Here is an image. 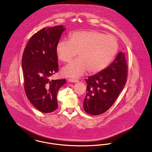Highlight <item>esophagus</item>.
<instances>
[{"instance_id":"obj_1","label":"esophagus","mask_w":152,"mask_h":152,"mask_svg":"<svg viewBox=\"0 0 152 152\" xmlns=\"http://www.w3.org/2000/svg\"><path fill=\"white\" fill-rule=\"evenodd\" d=\"M69 81H70V82H72V83H78L79 82V80H77V79H73V78H70V79H69Z\"/></svg>"}]
</instances>
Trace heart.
Here are the masks:
<instances>
[{
    "instance_id": "heart-1",
    "label": "heart",
    "mask_w": 152,
    "mask_h": 152,
    "mask_svg": "<svg viewBox=\"0 0 152 152\" xmlns=\"http://www.w3.org/2000/svg\"><path fill=\"white\" fill-rule=\"evenodd\" d=\"M118 49L115 38L94 30L73 32L69 40H60L56 48L63 63H69L78 53L79 58L62 70L64 75L70 77L80 76L87 70L91 73L102 71L114 59Z\"/></svg>"
}]
</instances>
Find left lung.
<instances>
[{"mask_svg":"<svg viewBox=\"0 0 152 152\" xmlns=\"http://www.w3.org/2000/svg\"><path fill=\"white\" fill-rule=\"evenodd\" d=\"M127 69L125 54L120 52L106 69L86 79L87 86L83 108L87 113L100 115L113 106L126 83Z\"/></svg>","mask_w":152,"mask_h":152,"instance_id":"obj_1","label":"left lung"}]
</instances>
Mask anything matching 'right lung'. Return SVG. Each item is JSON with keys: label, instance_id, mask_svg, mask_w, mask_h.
I'll return each mask as SVG.
<instances>
[{"label": "right lung", "instance_id": "add662e5", "mask_svg": "<svg viewBox=\"0 0 152 152\" xmlns=\"http://www.w3.org/2000/svg\"><path fill=\"white\" fill-rule=\"evenodd\" d=\"M65 28L44 27L31 37L22 55L24 89L31 104L44 113L58 107L57 94L66 79L50 80L58 71L56 48Z\"/></svg>", "mask_w": 152, "mask_h": 152}]
</instances>
